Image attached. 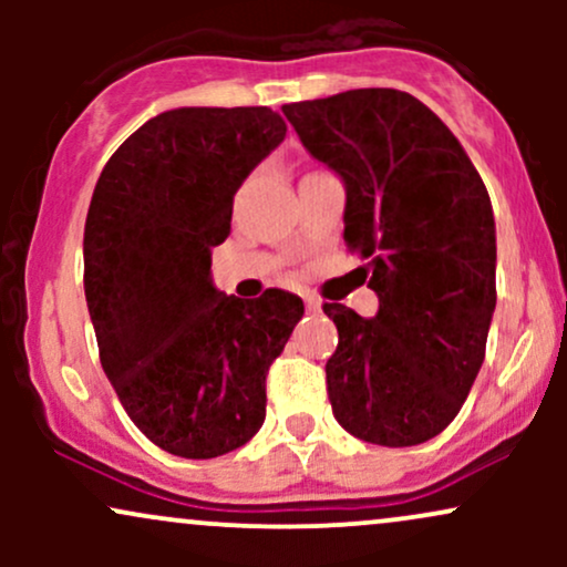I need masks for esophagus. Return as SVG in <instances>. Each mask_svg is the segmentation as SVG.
<instances>
[{"label": "esophagus", "instance_id": "obj_1", "mask_svg": "<svg viewBox=\"0 0 567 567\" xmlns=\"http://www.w3.org/2000/svg\"><path fill=\"white\" fill-rule=\"evenodd\" d=\"M303 301H306V309H309V311H311V315H317V311H320V309H322L320 298H315V296H306V298H303Z\"/></svg>", "mask_w": 567, "mask_h": 567}]
</instances>
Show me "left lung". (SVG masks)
Listing matches in <instances>:
<instances>
[{"mask_svg": "<svg viewBox=\"0 0 567 567\" xmlns=\"http://www.w3.org/2000/svg\"><path fill=\"white\" fill-rule=\"evenodd\" d=\"M311 157L347 184L343 239L365 258L379 315L322 303L338 347L324 365L338 424L408 447L458 415L496 309V224L472 159L419 97L347 90L282 106Z\"/></svg>", "mask_w": 567, "mask_h": 567, "instance_id": "left-lung-1", "label": "left lung"}]
</instances>
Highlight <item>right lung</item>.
I'll list each match as a JSON object with an SVG mask.
<instances>
[{
	"label": "right lung",
	"instance_id": "1",
	"mask_svg": "<svg viewBox=\"0 0 567 567\" xmlns=\"http://www.w3.org/2000/svg\"><path fill=\"white\" fill-rule=\"evenodd\" d=\"M285 133L266 106L173 109L116 148L90 199L84 296L101 365L130 421L181 458H216L261 429L266 373L303 317L292 292L243 301L210 282L234 194Z\"/></svg>",
	"mask_w": 567,
	"mask_h": 567
}]
</instances>
